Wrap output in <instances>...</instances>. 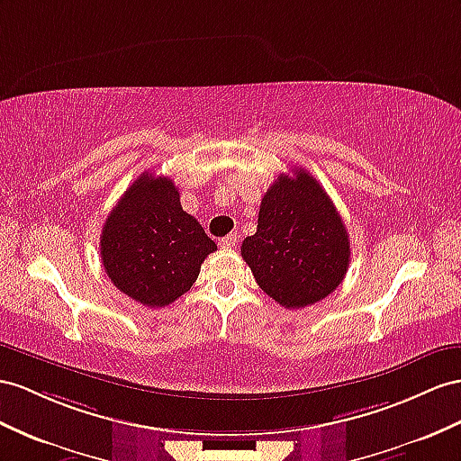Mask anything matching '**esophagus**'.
<instances>
[{"label":"esophagus","mask_w":461,"mask_h":461,"mask_svg":"<svg viewBox=\"0 0 461 461\" xmlns=\"http://www.w3.org/2000/svg\"><path fill=\"white\" fill-rule=\"evenodd\" d=\"M238 241H240L238 233H230L223 240H220V247H223V249H233V247L238 245Z\"/></svg>","instance_id":"obj_1"}]
</instances>
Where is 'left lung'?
Instances as JSON below:
<instances>
[{"label":"left lung","instance_id":"1","mask_svg":"<svg viewBox=\"0 0 461 461\" xmlns=\"http://www.w3.org/2000/svg\"><path fill=\"white\" fill-rule=\"evenodd\" d=\"M292 173L278 175L263 196L257 233L243 240L241 257L263 292L300 310L343 282L350 241L325 188L302 167Z\"/></svg>","mask_w":461,"mask_h":461}]
</instances>
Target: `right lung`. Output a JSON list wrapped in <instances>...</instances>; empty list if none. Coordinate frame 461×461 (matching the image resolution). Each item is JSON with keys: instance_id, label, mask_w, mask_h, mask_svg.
<instances>
[{"instance_id": "obj_1", "label": "right lung", "mask_w": 461, "mask_h": 461, "mask_svg": "<svg viewBox=\"0 0 461 461\" xmlns=\"http://www.w3.org/2000/svg\"><path fill=\"white\" fill-rule=\"evenodd\" d=\"M99 247L113 285L148 308H163L191 290L200 265L218 249L183 210L169 176L148 171L111 210Z\"/></svg>"}]
</instances>
